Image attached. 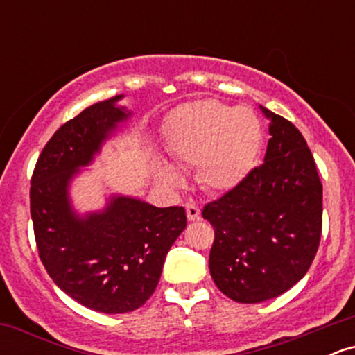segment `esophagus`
Segmentation results:
<instances>
[{"instance_id":"obj_1","label":"esophagus","mask_w":355,"mask_h":355,"mask_svg":"<svg viewBox=\"0 0 355 355\" xmlns=\"http://www.w3.org/2000/svg\"><path fill=\"white\" fill-rule=\"evenodd\" d=\"M185 210H187V217H189L190 222H195V220L200 218V209H198L195 203H187L185 205Z\"/></svg>"}]
</instances>
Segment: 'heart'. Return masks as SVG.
Returning <instances> with one entry per match:
<instances>
[{"mask_svg":"<svg viewBox=\"0 0 355 355\" xmlns=\"http://www.w3.org/2000/svg\"><path fill=\"white\" fill-rule=\"evenodd\" d=\"M166 152L178 165L197 164V178L205 190L229 191L252 172L262 150L263 130L252 110L197 100L182 105L165 120ZM158 175L178 187L182 175L162 162Z\"/></svg>","mask_w":355,"mask_h":355,"instance_id":"1","label":"heart"}]
</instances>
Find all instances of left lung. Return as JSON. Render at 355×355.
<instances>
[{
    "mask_svg": "<svg viewBox=\"0 0 355 355\" xmlns=\"http://www.w3.org/2000/svg\"><path fill=\"white\" fill-rule=\"evenodd\" d=\"M263 164L203 207L215 230L209 267L222 294L259 304L307 274L322 234V183L302 133L270 110Z\"/></svg>",
    "mask_w": 355,
    "mask_h": 355,
    "instance_id": "8db88e82",
    "label": "left lung"
}]
</instances>
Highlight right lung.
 <instances>
[{"label": "right lung", "instance_id": "right-lung-1", "mask_svg": "<svg viewBox=\"0 0 355 355\" xmlns=\"http://www.w3.org/2000/svg\"><path fill=\"white\" fill-rule=\"evenodd\" d=\"M98 101L60 126L36 162L30 189L36 247L48 275L76 302L103 313L141 307L160 280L165 257L185 230L183 207L150 205L112 195L101 211L80 217L70 182L132 116L116 101Z\"/></svg>", "mask_w": 355, "mask_h": 355}]
</instances>
